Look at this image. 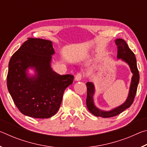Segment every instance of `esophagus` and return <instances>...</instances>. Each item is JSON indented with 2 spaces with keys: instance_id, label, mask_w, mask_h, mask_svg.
<instances>
[{
  "instance_id": "esophagus-1",
  "label": "esophagus",
  "mask_w": 147,
  "mask_h": 147,
  "mask_svg": "<svg viewBox=\"0 0 147 147\" xmlns=\"http://www.w3.org/2000/svg\"><path fill=\"white\" fill-rule=\"evenodd\" d=\"M82 76H83L82 73H77L76 75L75 76V78H74V80H75L76 81H80V80H81L82 78Z\"/></svg>"
}]
</instances>
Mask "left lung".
Masks as SVG:
<instances>
[{"instance_id": "1", "label": "left lung", "mask_w": 147, "mask_h": 147, "mask_svg": "<svg viewBox=\"0 0 147 147\" xmlns=\"http://www.w3.org/2000/svg\"><path fill=\"white\" fill-rule=\"evenodd\" d=\"M115 44L117 46V57L118 59L126 62L130 67L131 72L133 74L130 86V90L128 98L122 105L111 109L110 111H103L98 109L94 105L93 100V94L94 93V86L92 82H87V98L86 105L88 110L96 117H101L103 118L111 117L119 115L126 109L130 108L135 98L137 89L139 81V74L137 67V62L135 54L129 48L126 42L123 39H115Z\"/></svg>"}]
</instances>
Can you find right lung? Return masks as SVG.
Listing matches in <instances>:
<instances>
[{"instance_id":"1","label":"right lung","mask_w":147,"mask_h":147,"mask_svg":"<svg viewBox=\"0 0 147 147\" xmlns=\"http://www.w3.org/2000/svg\"><path fill=\"white\" fill-rule=\"evenodd\" d=\"M53 43L40 38H28L9 62L7 86L21 112L34 118L47 119L60 107L63 92L73 83L74 76L60 75L51 68ZM34 68L29 76L27 70Z\"/></svg>"}]
</instances>
